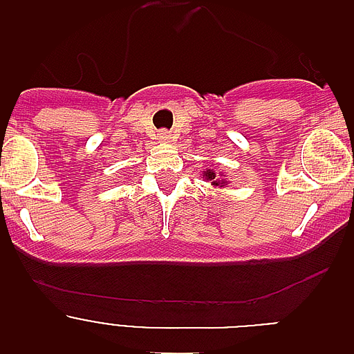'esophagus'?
Returning a JSON list of instances; mask_svg holds the SVG:
<instances>
[{
	"instance_id": "34e87169",
	"label": "esophagus",
	"mask_w": 354,
	"mask_h": 354,
	"mask_svg": "<svg viewBox=\"0 0 354 354\" xmlns=\"http://www.w3.org/2000/svg\"><path fill=\"white\" fill-rule=\"evenodd\" d=\"M159 140H162V142L170 140V133H168V131H161V133H159Z\"/></svg>"
}]
</instances>
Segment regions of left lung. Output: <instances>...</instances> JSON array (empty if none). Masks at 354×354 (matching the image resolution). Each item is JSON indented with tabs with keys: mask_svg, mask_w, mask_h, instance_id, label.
<instances>
[{
	"mask_svg": "<svg viewBox=\"0 0 354 354\" xmlns=\"http://www.w3.org/2000/svg\"><path fill=\"white\" fill-rule=\"evenodd\" d=\"M204 177H205V180H211L212 184H214V186H223L225 183H227V180L225 179H218V177H216V174L212 170H205L204 171Z\"/></svg>",
	"mask_w": 354,
	"mask_h": 354,
	"instance_id": "obj_1",
	"label": "left lung"
}]
</instances>
